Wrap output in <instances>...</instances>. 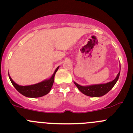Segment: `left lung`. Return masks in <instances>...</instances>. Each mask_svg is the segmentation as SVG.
I'll use <instances>...</instances> for the list:
<instances>
[{"label": "left lung", "instance_id": "obj_1", "mask_svg": "<svg viewBox=\"0 0 133 133\" xmlns=\"http://www.w3.org/2000/svg\"><path fill=\"white\" fill-rule=\"evenodd\" d=\"M120 70H121V66H120ZM119 75L120 71L114 80L107 83L88 85V86H81L75 82H74V83L78 88V89L84 95L91 96V97H100V96H102L107 94L114 87V86L118 80Z\"/></svg>", "mask_w": 133, "mask_h": 133}]
</instances>
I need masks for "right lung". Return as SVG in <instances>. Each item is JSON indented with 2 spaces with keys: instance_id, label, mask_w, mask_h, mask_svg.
Segmentation results:
<instances>
[{
  "instance_id": "right-lung-1",
  "label": "right lung",
  "mask_w": 133,
  "mask_h": 133,
  "mask_svg": "<svg viewBox=\"0 0 133 133\" xmlns=\"http://www.w3.org/2000/svg\"><path fill=\"white\" fill-rule=\"evenodd\" d=\"M58 68H59V66L56 69L54 74L49 79L43 81L38 83L27 85V86H22V85H18L12 80L9 74H8V76H9L11 83L15 87V89L22 95L28 98L41 97V96L47 95L51 90L52 87L54 83V76H55V74L58 71Z\"/></svg>"
}]
</instances>
